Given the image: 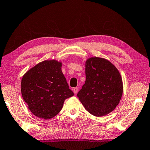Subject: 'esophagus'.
I'll list each match as a JSON object with an SVG mask.
<instances>
[{
	"mask_svg": "<svg viewBox=\"0 0 150 150\" xmlns=\"http://www.w3.org/2000/svg\"><path fill=\"white\" fill-rule=\"evenodd\" d=\"M73 91H74V94H77V93L78 91V87H74V88L73 89Z\"/></svg>",
	"mask_w": 150,
	"mask_h": 150,
	"instance_id": "34e87169",
	"label": "esophagus"
}]
</instances>
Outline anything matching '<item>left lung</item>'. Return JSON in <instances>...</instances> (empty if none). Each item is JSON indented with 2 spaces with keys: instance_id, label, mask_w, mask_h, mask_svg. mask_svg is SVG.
I'll return each instance as SVG.
<instances>
[{
  "instance_id": "8db88e82",
  "label": "left lung",
  "mask_w": 150,
  "mask_h": 150,
  "mask_svg": "<svg viewBox=\"0 0 150 150\" xmlns=\"http://www.w3.org/2000/svg\"><path fill=\"white\" fill-rule=\"evenodd\" d=\"M86 82L78 93L85 109L97 117L104 116L116 108L123 86L119 70L106 59L93 57L86 61Z\"/></svg>"
}]
</instances>
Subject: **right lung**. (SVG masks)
Masks as SVG:
<instances>
[{
    "label": "right lung",
    "instance_id": "add662e5",
    "mask_svg": "<svg viewBox=\"0 0 150 150\" xmlns=\"http://www.w3.org/2000/svg\"><path fill=\"white\" fill-rule=\"evenodd\" d=\"M61 67V61L46 60L36 64L23 76L22 97L35 116L51 119L61 111L66 98L74 95Z\"/></svg>",
    "mask_w": 150,
    "mask_h": 150
}]
</instances>
